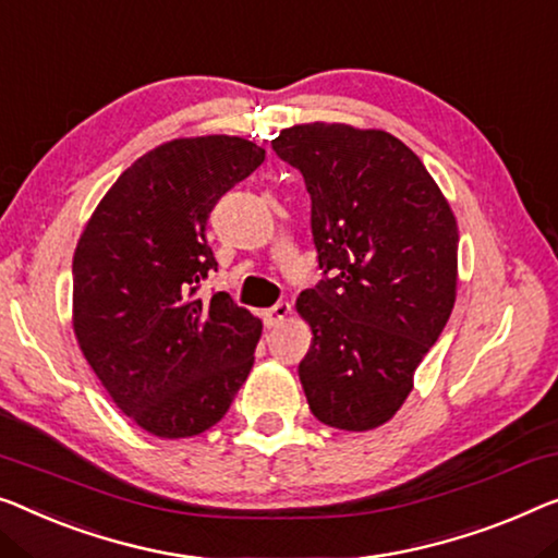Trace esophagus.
Here are the masks:
<instances>
[{
    "instance_id": "1",
    "label": "esophagus",
    "mask_w": 558,
    "mask_h": 558,
    "mask_svg": "<svg viewBox=\"0 0 558 558\" xmlns=\"http://www.w3.org/2000/svg\"><path fill=\"white\" fill-rule=\"evenodd\" d=\"M290 313H293L290 303H278V305H272L270 311H265V323H268L270 328H278L290 318Z\"/></svg>"
}]
</instances>
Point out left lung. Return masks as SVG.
Returning <instances> with one entry per match:
<instances>
[{
	"mask_svg": "<svg viewBox=\"0 0 558 558\" xmlns=\"http://www.w3.org/2000/svg\"><path fill=\"white\" fill-rule=\"evenodd\" d=\"M303 172L326 272L295 311L313 340L298 376L311 413L340 430L393 418L446 328L459 286V226L421 157L384 130L305 122L272 140Z\"/></svg>",
	"mask_w": 558,
	"mask_h": 558,
	"instance_id": "left-lung-1",
	"label": "left lung"
}]
</instances>
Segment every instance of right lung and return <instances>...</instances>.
Here are the masks:
<instances>
[{
  "label": "right lung",
  "mask_w": 558,
  "mask_h": 558,
  "mask_svg": "<svg viewBox=\"0 0 558 558\" xmlns=\"http://www.w3.org/2000/svg\"><path fill=\"white\" fill-rule=\"evenodd\" d=\"M265 160L245 137L157 145L99 199L72 257V328L114 405L157 438H190L228 413L263 323L228 293L195 298L218 270L207 218Z\"/></svg>",
  "instance_id": "add662e5"
}]
</instances>
